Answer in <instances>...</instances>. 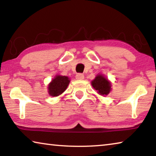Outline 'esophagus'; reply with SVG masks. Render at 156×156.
<instances>
[{"label": "esophagus", "mask_w": 156, "mask_h": 156, "mask_svg": "<svg viewBox=\"0 0 156 156\" xmlns=\"http://www.w3.org/2000/svg\"><path fill=\"white\" fill-rule=\"evenodd\" d=\"M84 78V76L83 73H77L76 76V78L77 79V80H83Z\"/></svg>", "instance_id": "1"}]
</instances>
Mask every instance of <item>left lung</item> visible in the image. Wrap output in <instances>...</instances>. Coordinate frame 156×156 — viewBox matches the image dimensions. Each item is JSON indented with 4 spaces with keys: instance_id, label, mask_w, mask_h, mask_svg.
<instances>
[{
    "instance_id": "obj_1",
    "label": "left lung",
    "mask_w": 156,
    "mask_h": 156,
    "mask_svg": "<svg viewBox=\"0 0 156 156\" xmlns=\"http://www.w3.org/2000/svg\"><path fill=\"white\" fill-rule=\"evenodd\" d=\"M91 84L98 94L101 96H106L112 91V83L102 73H98Z\"/></svg>"
}]
</instances>
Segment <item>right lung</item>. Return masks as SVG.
<instances>
[{
    "label": "right lung",
    "instance_id": "1",
    "mask_svg": "<svg viewBox=\"0 0 156 156\" xmlns=\"http://www.w3.org/2000/svg\"><path fill=\"white\" fill-rule=\"evenodd\" d=\"M70 83V78L68 76L56 75L47 87L49 96L55 97L62 94L67 89Z\"/></svg>",
    "mask_w": 156,
    "mask_h": 156
}]
</instances>
